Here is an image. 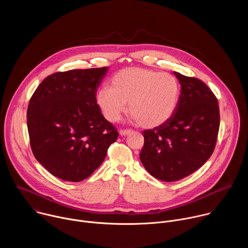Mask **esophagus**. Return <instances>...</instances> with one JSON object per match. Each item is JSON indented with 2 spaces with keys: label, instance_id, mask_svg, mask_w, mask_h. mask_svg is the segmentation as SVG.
Here are the masks:
<instances>
[{
  "label": "esophagus",
  "instance_id": "esophagus-1",
  "mask_svg": "<svg viewBox=\"0 0 248 248\" xmlns=\"http://www.w3.org/2000/svg\"><path fill=\"white\" fill-rule=\"evenodd\" d=\"M132 133H133V130H131V129H121L120 130V134L123 135V136L129 135V134H132Z\"/></svg>",
  "mask_w": 248,
  "mask_h": 248
}]
</instances>
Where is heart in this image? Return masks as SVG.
I'll list each match as a JSON object with an SVG mask.
<instances>
[{
    "label": "heart",
    "instance_id": "1",
    "mask_svg": "<svg viewBox=\"0 0 248 248\" xmlns=\"http://www.w3.org/2000/svg\"><path fill=\"white\" fill-rule=\"evenodd\" d=\"M180 95V82L172 75L127 67L113 77L111 87H103L97 92L96 102L109 122H117L128 104V111L137 124L153 128L172 117Z\"/></svg>",
    "mask_w": 248,
    "mask_h": 248
}]
</instances>
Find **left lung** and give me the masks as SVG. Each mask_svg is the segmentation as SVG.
I'll return each mask as SVG.
<instances>
[{
  "mask_svg": "<svg viewBox=\"0 0 248 248\" xmlns=\"http://www.w3.org/2000/svg\"><path fill=\"white\" fill-rule=\"evenodd\" d=\"M181 83L178 108L162 125L142 132L140 160L154 178L175 182L197 170L214 152L220 127L216 96L200 79L173 73Z\"/></svg>",
  "mask_w": 248,
  "mask_h": 248,
  "instance_id": "left-lung-1",
  "label": "left lung"
}]
</instances>
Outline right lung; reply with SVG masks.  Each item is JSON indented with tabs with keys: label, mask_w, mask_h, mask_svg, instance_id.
Segmentation results:
<instances>
[{
	"label": "right lung",
	"mask_w": 248,
	"mask_h": 248,
	"mask_svg": "<svg viewBox=\"0 0 248 248\" xmlns=\"http://www.w3.org/2000/svg\"><path fill=\"white\" fill-rule=\"evenodd\" d=\"M107 72L108 66L55 73L39 84L29 101L31 150L61 180L87 179L118 139L117 128L104 118L96 102Z\"/></svg>",
	"instance_id": "1"
}]
</instances>
